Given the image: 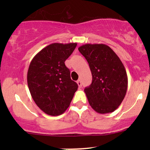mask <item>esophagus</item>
<instances>
[{
    "label": "esophagus",
    "mask_w": 150,
    "mask_h": 150,
    "mask_svg": "<svg viewBox=\"0 0 150 150\" xmlns=\"http://www.w3.org/2000/svg\"><path fill=\"white\" fill-rule=\"evenodd\" d=\"M77 84L78 85V87H82V82H81L80 80H78L77 81Z\"/></svg>",
    "instance_id": "1"
}]
</instances>
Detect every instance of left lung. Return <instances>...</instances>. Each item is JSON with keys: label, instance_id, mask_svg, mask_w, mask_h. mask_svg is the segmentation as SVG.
Instances as JSON below:
<instances>
[{"label": "left lung", "instance_id": "obj_1", "mask_svg": "<svg viewBox=\"0 0 150 150\" xmlns=\"http://www.w3.org/2000/svg\"><path fill=\"white\" fill-rule=\"evenodd\" d=\"M78 50L92 72V84L85 89L89 105L101 114L113 112L122 103L128 88L124 65L106 44H86Z\"/></svg>", "mask_w": 150, "mask_h": 150}]
</instances>
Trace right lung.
<instances>
[{"instance_id": "right-lung-1", "label": "right lung", "mask_w": 150, "mask_h": 150, "mask_svg": "<svg viewBox=\"0 0 150 150\" xmlns=\"http://www.w3.org/2000/svg\"><path fill=\"white\" fill-rule=\"evenodd\" d=\"M77 43H53L33 58L27 72V84L32 99L42 111L58 116L69 107L77 84L70 78L65 61Z\"/></svg>"}]
</instances>
